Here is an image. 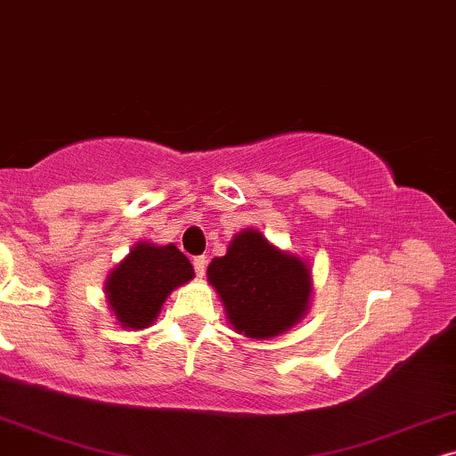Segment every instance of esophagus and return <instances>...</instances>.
Wrapping results in <instances>:
<instances>
[{
    "label": "esophagus",
    "mask_w": 456,
    "mask_h": 456,
    "mask_svg": "<svg viewBox=\"0 0 456 456\" xmlns=\"http://www.w3.org/2000/svg\"><path fill=\"white\" fill-rule=\"evenodd\" d=\"M206 265H208V260H206V256H196V258H193V269H196V275L198 277H204Z\"/></svg>",
    "instance_id": "1"
}]
</instances>
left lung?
<instances>
[{"mask_svg":"<svg viewBox=\"0 0 456 456\" xmlns=\"http://www.w3.org/2000/svg\"><path fill=\"white\" fill-rule=\"evenodd\" d=\"M233 330L248 338H273L306 313L311 273L298 256L273 248L263 233L235 235L224 256L208 266Z\"/></svg>","mask_w":456,"mask_h":456,"instance_id":"1","label":"left lung"}]
</instances>
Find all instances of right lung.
Here are the masks:
<instances>
[{"instance_id":"obj_1","label":"right lung","mask_w":456,"mask_h":456,"mask_svg":"<svg viewBox=\"0 0 456 456\" xmlns=\"http://www.w3.org/2000/svg\"><path fill=\"white\" fill-rule=\"evenodd\" d=\"M191 277L193 266L177 246L139 244L108 279V302L120 325L142 330L158 317L167 296Z\"/></svg>"}]
</instances>
